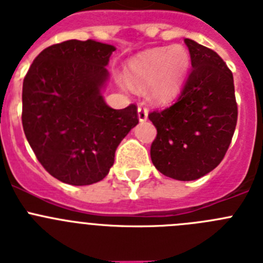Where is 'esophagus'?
Returning <instances> with one entry per match:
<instances>
[{
  "mask_svg": "<svg viewBox=\"0 0 263 263\" xmlns=\"http://www.w3.org/2000/svg\"><path fill=\"white\" fill-rule=\"evenodd\" d=\"M147 115H148V110L147 108H145V106L139 105L138 106V118L141 122H143V121L147 120Z\"/></svg>",
  "mask_w": 263,
  "mask_h": 263,
  "instance_id": "34e87169",
  "label": "esophagus"
}]
</instances>
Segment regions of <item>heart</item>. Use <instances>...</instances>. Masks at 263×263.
<instances>
[{
    "label": "heart",
    "mask_w": 263,
    "mask_h": 263,
    "mask_svg": "<svg viewBox=\"0 0 263 263\" xmlns=\"http://www.w3.org/2000/svg\"><path fill=\"white\" fill-rule=\"evenodd\" d=\"M191 67L184 46L158 47L141 53L127 64V80L134 88L148 87L157 101H168L178 93Z\"/></svg>",
    "instance_id": "1"
}]
</instances>
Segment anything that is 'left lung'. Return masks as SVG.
Instances as JSON below:
<instances>
[{
  "label": "left lung",
  "mask_w": 263,
  "mask_h": 263,
  "mask_svg": "<svg viewBox=\"0 0 263 263\" xmlns=\"http://www.w3.org/2000/svg\"><path fill=\"white\" fill-rule=\"evenodd\" d=\"M192 69L180 96L148 113L157 127L150 155L155 168L176 180H196L220 164L237 124L233 75L211 48L184 39Z\"/></svg>",
  "instance_id": "8db88e82"
}]
</instances>
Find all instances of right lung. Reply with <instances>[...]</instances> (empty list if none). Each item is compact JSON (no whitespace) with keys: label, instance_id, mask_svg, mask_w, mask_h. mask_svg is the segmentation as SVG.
I'll return each instance as SVG.
<instances>
[{"label":"right lung","instance_id":"obj_1","mask_svg":"<svg viewBox=\"0 0 263 263\" xmlns=\"http://www.w3.org/2000/svg\"><path fill=\"white\" fill-rule=\"evenodd\" d=\"M115 50L92 39L62 42L42 51L23 79L25 136L46 171L67 184L103 180L138 124L134 104L117 110L101 95Z\"/></svg>","mask_w":263,"mask_h":263}]
</instances>
